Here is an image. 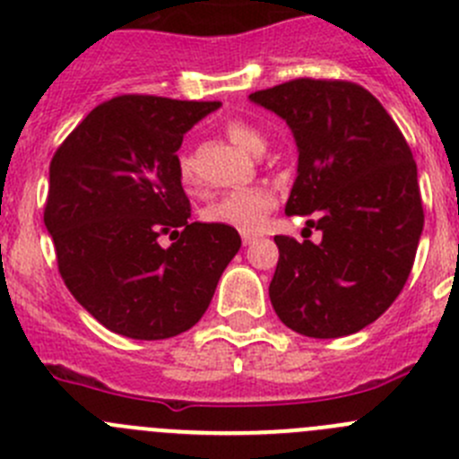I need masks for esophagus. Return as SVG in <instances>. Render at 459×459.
I'll use <instances>...</instances> for the list:
<instances>
[{
    "label": "esophagus",
    "mask_w": 459,
    "mask_h": 459,
    "mask_svg": "<svg viewBox=\"0 0 459 459\" xmlns=\"http://www.w3.org/2000/svg\"><path fill=\"white\" fill-rule=\"evenodd\" d=\"M241 241L243 246H250V243L256 241V234H241Z\"/></svg>",
    "instance_id": "esophagus-1"
}]
</instances>
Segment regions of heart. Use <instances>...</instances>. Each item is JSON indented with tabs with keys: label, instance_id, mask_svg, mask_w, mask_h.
<instances>
[{
	"label": "heart",
	"instance_id": "1",
	"mask_svg": "<svg viewBox=\"0 0 459 459\" xmlns=\"http://www.w3.org/2000/svg\"><path fill=\"white\" fill-rule=\"evenodd\" d=\"M227 137L232 139L238 148L252 155H261L265 151V134L256 126L247 124L243 119H232L225 126ZM178 176L186 191H194L198 186V178L194 171V161L186 155L178 160ZM274 207V195L268 189L250 186V189H234L222 194L213 203L203 209V218L212 225L232 227L238 232H256L261 230L268 218L270 209Z\"/></svg>",
	"mask_w": 459,
	"mask_h": 459
}]
</instances>
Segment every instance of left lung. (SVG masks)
Masks as SVG:
<instances>
[{"mask_svg":"<svg viewBox=\"0 0 459 459\" xmlns=\"http://www.w3.org/2000/svg\"><path fill=\"white\" fill-rule=\"evenodd\" d=\"M298 143L288 216H311L322 241L274 237L270 302L288 329L342 338L390 308L423 230L417 164L385 108L347 81H298L250 94Z\"/></svg>","mask_w":459,"mask_h":459,"instance_id":"8db88e82","label":"left lung"}]
</instances>
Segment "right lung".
Wrapping results in <instances>:
<instances>
[{"label":"right lung","mask_w":459,"mask_h":459,"mask_svg":"<svg viewBox=\"0 0 459 459\" xmlns=\"http://www.w3.org/2000/svg\"><path fill=\"white\" fill-rule=\"evenodd\" d=\"M218 101L126 94L90 112L56 151L45 225L76 302L106 329L164 340L207 311L241 247L237 230L189 222L178 176L185 134ZM169 233L174 243L161 248Z\"/></svg>","instance_id":"add662e5"}]
</instances>
